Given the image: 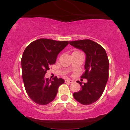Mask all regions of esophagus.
Instances as JSON below:
<instances>
[{"label": "esophagus", "mask_w": 130, "mask_h": 130, "mask_svg": "<svg viewBox=\"0 0 130 130\" xmlns=\"http://www.w3.org/2000/svg\"><path fill=\"white\" fill-rule=\"evenodd\" d=\"M65 82L67 83H73V80L71 79H66L65 80Z\"/></svg>", "instance_id": "obj_1"}]
</instances>
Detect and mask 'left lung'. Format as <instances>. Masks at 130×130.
Instances as JSON below:
<instances>
[{
    "mask_svg": "<svg viewBox=\"0 0 130 130\" xmlns=\"http://www.w3.org/2000/svg\"><path fill=\"white\" fill-rule=\"evenodd\" d=\"M70 44L86 54L85 71L82 79L87 82L83 84L81 90L74 92L76 100L83 104H90L97 101L103 93L109 77L108 57L104 49L99 44L90 40H80L70 41Z\"/></svg>",
    "mask_w": 130,
    "mask_h": 130,
    "instance_id": "left-lung-1",
    "label": "left lung"
}]
</instances>
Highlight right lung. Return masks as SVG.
<instances>
[{"label": "right lung", "instance_id": "obj_1", "mask_svg": "<svg viewBox=\"0 0 130 130\" xmlns=\"http://www.w3.org/2000/svg\"><path fill=\"white\" fill-rule=\"evenodd\" d=\"M68 43V41L40 38L25 49L21 59L22 79L27 93L37 104L45 105L53 101L59 86L65 82L57 77L49 79L44 75Z\"/></svg>", "mask_w": 130, "mask_h": 130}]
</instances>
